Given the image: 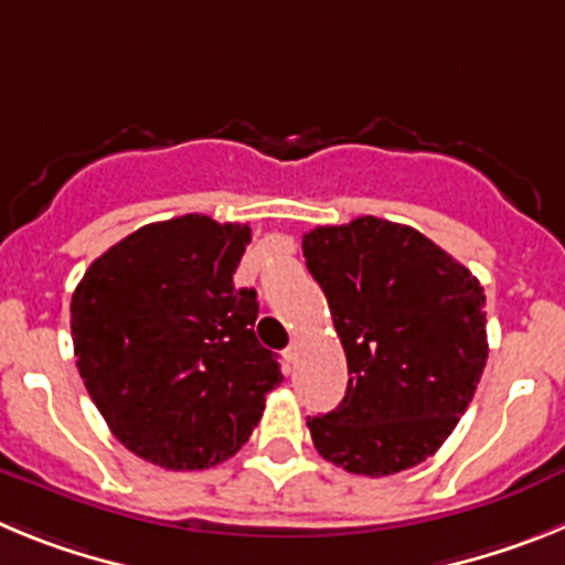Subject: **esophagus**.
<instances>
[{"label": "esophagus", "instance_id": "obj_1", "mask_svg": "<svg viewBox=\"0 0 565 565\" xmlns=\"http://www.w3.org/2000/svg\"><path fill=\"white\" fill-rule=\"evenodd\" d=\"M282 356H286L288 367H291V364H297V344H291V348H288V351L282 353Z\"/></svg>", "mask_w": 565, "mask_h": 565}]
</instances>
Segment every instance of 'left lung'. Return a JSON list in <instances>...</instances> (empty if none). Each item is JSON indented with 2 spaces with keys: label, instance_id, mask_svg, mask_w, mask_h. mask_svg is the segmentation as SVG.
I'll return each mask as SVG.
<instances>
[{
  "label": "left lung",
  "instance_id": "8db88e82",
  "mask_svg": "<svg viewBox=\"0 0 565 565\" xmlns=\"http://www.w3.org/2000/svg\"><path fill=\"white\" fill-rule=\"evenodd\" d=\"M306 266L348 359L337 411L308 416L313 447L356 476L427 461L456 430L487 364V297L422 232L382 217L317 226Z\"/></svg>",
  "mask_w": 565,
  "mask_h": 565
}]
</instances>
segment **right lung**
<instances>
[{
	"label": "right lung",
	"instance_id": "obj_1",
	"mask_svg": "<svg viewBox=\"0 0 565 565\" xmlns=\"http://www.w3.org/2000/svg\"><path fill=\"white\" fill-rule=\"evenodd\" d=\"M252 228L183 214L149 223L84 271L70 302L78 373L113 436L163 469H209L248 441L282 382L234 288Z\"/></svg>",
	"mask_w": 565,
	"mask_h": 565
}]
</instances>
